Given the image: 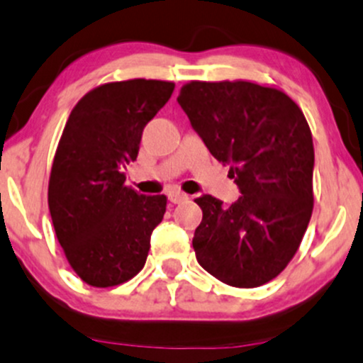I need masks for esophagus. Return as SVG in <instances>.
<instances>
[{
    "label": "esophagus",
    "mask_w": 363,
    "mask_h": 363,
    "mask_svg": "<svg viewBox=\"0 0 363 363\" xmlns=\"http://www.w3.org/2000/svg\"><path fill=\"white\" fill-rule=\"evenodd\" d=\"M167 199H169V202H173V204H180V202L186 201V199H189V196H186V194L180 192V190H173V192L167 194Z\"/></svg>",
    "instance_id": "obj_1"
}]
</instances>
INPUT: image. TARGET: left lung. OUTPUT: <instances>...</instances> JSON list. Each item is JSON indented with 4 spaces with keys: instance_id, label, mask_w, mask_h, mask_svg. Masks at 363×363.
<instances>
[{
    "instance_id": "8db88e82",
    "label": "left lung",
    "mask_w": 363,
    "mask_h": 363,
    "mask_svg": "<svg viewBox=\"0 0 363 363\" xmlns=\"http://www.w3.org/2000/svg\"><path fill=\"white\" fill-rule=\"evenodd\" d=\"M178 104L240 196L196 202L194 251L206 272L240 289L274 280L294 258L313 211V140L299 105L252 81H190Z\"/></svg>"
}]
</instances>
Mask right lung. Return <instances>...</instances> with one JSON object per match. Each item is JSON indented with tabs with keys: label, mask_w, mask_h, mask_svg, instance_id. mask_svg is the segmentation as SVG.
<instances>
[{
	"label": "right lung",
	"mask_w": 363,
	"mask_h": 363,
	"mask_svg": "<svg viewBox=\"0 0 363 363\" xmlns=\"http://www.w3.org/2000/svg\"><path fill=\"white\" fill-rule=\"evenodd\" d=\"M171 81L128 79L88 91L72 108L53 157L48 208L69 264L93 287L128 282L145 264L166 196L124 185L147 123L164 107Z\"/></svg>",
	"instance_id": "obj_1"
}]
</instances>
